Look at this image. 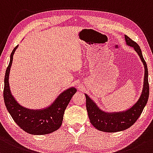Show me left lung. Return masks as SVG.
I'll list each match as a JSON object with an SVG mask.
<instances>
[{"instance_id":"left-lung-1","label":"left lung","mask_w":153,"mask_h":153,"mask_svg":"<svg viewBox=\"0 0 153 153\" xmlns=\"http://www.w3.org/2000/svg\"><path fill=\"white\" fill-rule=\"evenodd\" d=\"M126 45L131 46L134 49L140 56L145 67V76H144L143 89L140 98L137 102L129 109L121 112L108 113L99 108L98 106L87 94L86 97V107L88 113V116L91 123L93 126L100 131L105 132L121 131L131 126L141 115L144 108L147 104L149 97V83H148V70L142 51L137 42L133 41L128 36L125 35Z\"/></svg>"}]
</instances>
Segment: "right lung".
I'll list each match as a JSON object with an SVG mask.
<instances>
[{
    "label": "right lung",
    "instance_id": "1",
    "mask_svg": "<svg viewBox=\"0 0 153 153\" xmlns=\"http://www.w3.org/2000/svg\"><path fill=\"white\" fill-rule=\"evenodd\" d=\"M18 45L14 48L10 57L4 78L3 99L8 113L13 121L24 131L35 135L48 134L60 128L62 124L63 114L72 96L76 92L75 87H70L61 92L51 105L39 110L26 108L17 102L10 90L9 73L13 56Z\"/></svg>",
    "mask_w": 153,
    "mask_h": 153
}]
</instances>
